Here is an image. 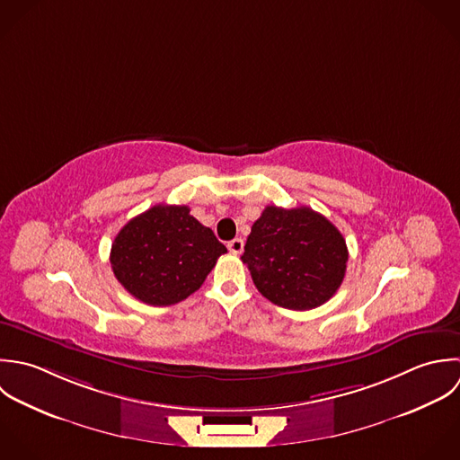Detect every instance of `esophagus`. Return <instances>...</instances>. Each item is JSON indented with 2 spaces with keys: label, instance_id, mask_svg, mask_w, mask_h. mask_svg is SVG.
Returning a JSON list of instances; mask_svg holds the SVG:
<instances>
[{
  "label": "esophagus",
  "instance_id": "obj_1",
  "mask_svg": "<svg viewBox=\"0 0 460 460\" xmlns=\"http://www.w3.org/2000/svg\"><path fill=\"white\" fill-rule=\"evenodd\" d=\"M228 250H230V253H234V255H239V253H243V250H244V241L243 239H232L230 243H228Z\"/></svg>",
  "mask_w": 460,
  "mask_h": 460
}]
</instances>
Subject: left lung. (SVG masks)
Wrapping results in <instances>:
<instances>
[{"label": "left lung", "instance_id": "8db88e82", "mask_svg": "<svg viewBox=\"0 0 460 460\" xmlns=\"http://www.w3.org/2000/svg\"><path fill=\"white\" fill-rule=\"evenodd\" d=\"M241 259L271 304L310 310L341 288L348 248L342 234L319 212L270 205L253 223Z\"/></svg>", "mask_w": 460, "mask_h": 460}]
</instances>
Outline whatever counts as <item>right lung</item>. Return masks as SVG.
I'll use <instances>...</instances> for the list:
<instances>
[{"label":"right lung","mask_w":460,"mask_h":460,"mask_svg":"<svg viewBox=\"0 0 460 460\" xmlns=\"http://www.w3.org/2000/svg\"><path fill=\"white\" fill-rule=\"evenodd\" d=\"M185 205H155L116 235L111 264L119 284L143 304L174 305L201 288L226 253Z\"/></svg>","instance_id":"add662e5"}]
</instances>
